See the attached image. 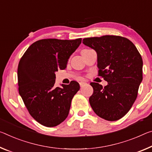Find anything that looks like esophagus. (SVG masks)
<instances>
[{"label": "esophagus", "instance_id": "esophagus-1", "mask_svg": "<svg viewBox=\"0 0 152 152\" xmlns=\"http://www.w3.org/2000/svg\"><path fill=\"white\" fill-rule=\"evenodd\" d=\"M79 84H80V87H83V86H85V85H86V82H84V81H80V83H79Z\"/></svg>", "mask_w": 152, "mask_h": 152}]
</instances>
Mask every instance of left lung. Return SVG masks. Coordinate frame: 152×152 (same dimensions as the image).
<instances>
[{"mask_svg":"<svg viewBox=\"0 0 152 152\" xmlns=\"http://www.w3.org/2000/svg\"><path fill=\"white\" fill-rule=\"evenodd\" d=\"M83 42L97 52L98 76L108 83L105 87L91 83V107L98 116L108 121L122 118L135 102L143 80L140 53L131 40L120 36L86 38Z\"/></svg>","mask_w":152,"mask_h":152,"instance_id":"8db88e82","label":"left lung"}]
</instances>
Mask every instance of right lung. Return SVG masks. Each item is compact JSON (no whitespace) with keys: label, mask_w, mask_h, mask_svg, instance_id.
Instances as JSON below:
<instances>
[{"label":"right lung","mask_w":152,"mask_h":152,"mask_svg":"<svg viewBox=\"0 0 152 152\" xmlns=\"http://www.w3.org/2000/svg\"><path fill=\"white\" fill-rule=\"evenodd\" d=\"M81 41L82 38L39 40L28 47L19 62V93L30 114L43 126H56L68 115L80 85L73 80L55 87V72L66 68Z\"/></svg>","instance_id":"add662e5"}]
</instances>
